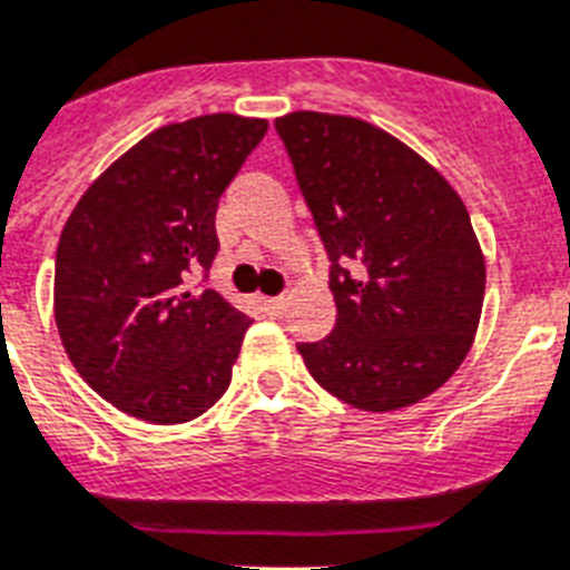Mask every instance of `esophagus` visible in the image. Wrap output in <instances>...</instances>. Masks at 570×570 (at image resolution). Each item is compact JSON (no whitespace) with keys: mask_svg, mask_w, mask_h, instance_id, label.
<instances>
[{"mask_svg":"<svg viewBox=\"0 0 570 570\" xmlns=\"http://www.w3.org/2000/svg\"><path fill=\"white\" fill-rule=\"evenodd\" d=\"M262 305H265V312L279 314L282 308H285V296H265V299H262Z\"/></svg>","mask_w":570,"mask_h":570,"instance_id":"esophagus-1","label":"esophagus"}]
</instances>
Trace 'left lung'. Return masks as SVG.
<instances>
[{
    "instance_id": "left-lung-1",
    "label": "left lung",
    "mask_w": 570,
    "mask_h": 570,
    "mask_svg": "<svg viewBox=\"0 0 570 570\" xmlns=\"http://www.w3.org/2000/svg\"><path fill=\"white\" fill-rule=\"evenodd\" d=\"M328 256L335 328L296 343L320 387L396 411L454 375L478 332L487 265L458 191L420 154L350 116L274 121Z\"/></svg>"
}]
</instances>
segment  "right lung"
<instances>
[{"label": "right lung", "mask_w": 570, "mask_h": 570, "mask_svg": "<svg viewBox=\"0 0 570 570\" xmlns=\"http://www.w3.org/2000/svg\"><path fill=\"white\" fill-rule=\"evenodd\" d=\"M265 134V119L233 112L159 127L83 191L60 233L66 355L136 420L189 422L227 393L250 320L191 282H206L218 200Z\"/></svg>", "instance_id": "1"}]
</instances>
